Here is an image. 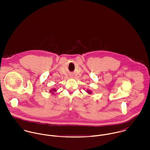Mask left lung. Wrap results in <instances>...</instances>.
Here are the masks:
<instances>
[{
	"mask_svg": "<svg viewBox=\"0 0 150 150\" xmlns=\"http://www.w3.org/2000/svg\"><path fill=\"white\" fill-rule=\"evenodd\" d=\"M86 92L88 93H89V94H91V93H92L91 91H89V90H86Z\"/></svg>",
	"mask_w": 150,
	"mask_h": 150,
	"instance_id": "8db88e82",
	"label": "left lung"
}]
</instances>
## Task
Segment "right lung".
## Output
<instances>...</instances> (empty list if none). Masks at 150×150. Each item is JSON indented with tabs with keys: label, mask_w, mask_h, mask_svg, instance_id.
<instances>
[{
	"label": "right lung",
	"mask_w": 150,
	"mask_h": 150,
	"mask_svg": "<svg viewBox=\"0 0 150 150\" xmlns=\"http://www.w3.org/2000/svg\"><path fill=\"white\" fill-rule=\"evenodd\" d=\"M56 91H57V89H56L55 88H53V89H52L51 90H50V92H51V93L53 94V93H54V92H55Z\"/></svg>",
	"instance_id": "right-lung-1"
}]
</instances>
